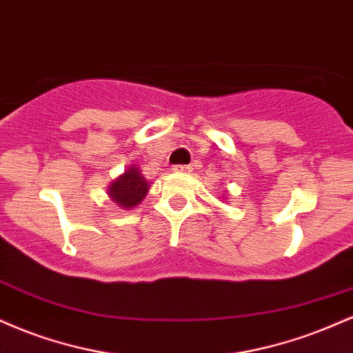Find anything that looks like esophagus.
Segmentation results:
<instances>
[{
	"label": "esophagus",
	"instance_id": "34e87169",
	"mask_svg": "<svg viewBox=\"0 0 353 353\" xmlns=\"http://www.w3.org/2000/svg\"><path fill=\"white\" fill-rule=\"evenodd\" d=\"M172 171L174 172H181V174H188V172L192 171V168H190V165H174Z\"/></svg>",
	"mask_w": 353,
	"mask_h": 353
}]
</instances>
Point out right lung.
Here are the masks:
<instances>
[{"label":"right lung","instance_id":"right-lung-1","mask_svg":"<svg viewBox=\"0 0 353 353\" xmlns=\"http://www.w3.org/2000/svg\"><path fill=\"white\" fill-rule=\"evenodd\" d=\"M149 188H151V182L145 179L139 165L131 164L121 176H117V179L108 185V197L119 209L129 210L143 202L145 194L149 192Z\"/></svg>","mask_w":353,"mask_h":353}]
</instances>
